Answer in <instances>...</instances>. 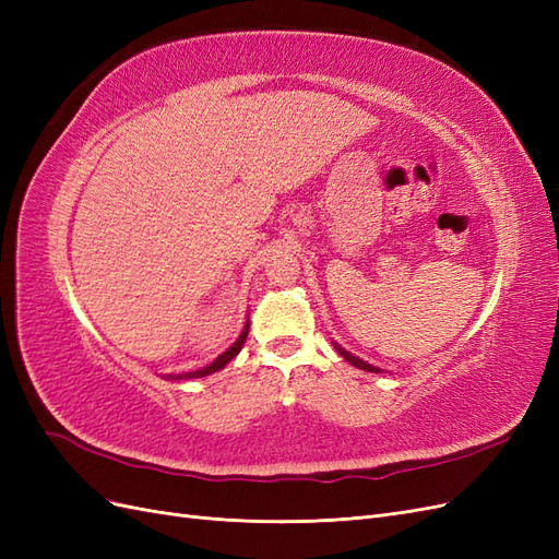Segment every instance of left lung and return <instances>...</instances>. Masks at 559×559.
Wrapping results in <instances>:
<instances>
[{"instance_id": "left-lung-1", "label": "left lung", "mask_w": 559, "mask_h": 559, "mask_svg": "<svg viewBox=\"0 0 559 559\" xmlns=\"http://www.w3.org/2000/svg\"><path fill=\"white\" fill-rule=\"evenodd\" d=\"M333 347H335V352L341 354V357H343L347 364L357 366V368H361V370H368V373H382V368H378V366H373V364H366V361H364V359H359V357H354L352 352H347L343 345H337L335 341H333Z\"/></svg>"}]
</instances>
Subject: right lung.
I'll list each match as a JSON object with an SVG mask.
<instances>
[{"instance_id": "1", "label": "right lung", "mask_w": 559, "mask_h": 559, "mask_svg": "<svg viewBox=\"0 0 559 559\" xmlns=\"http://www.w3.org/2000/svg\"><path fill=\"white\" fill-rule=\"evenodd\" d=\"M247 333H249V319L245 321V326H242V331H240V335H238V341H235L226 352L218 354V357H216L212 364L202 366V368H198V370H189V373H175V376H163V378H165V380H191V378H205V376L216 373V370L226 368V364H228L230 359L238 357L242 345H245V341H247Z\"/></svg>"}]
</instances>
